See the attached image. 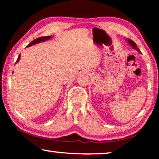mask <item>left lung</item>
<instances>
[{
    "mask_svg": "<svg viewBox=\"0 0 159 159\" xmlns=\"http://www.w3.org/2000/svg\"><path fill=\"white\" fill-rule=\"evenodd\" d=\"M127 41H128V43H129V45H130L133 48V49H135V50H138L139 52H140V50H139V48H138V47H137L136 43H134L133 41H132V40H130V39H127Z\"/></svg>",
    "mask_w": 159,
    "mask_h": 159,
    "instance_id": "1",
    "label": "left lung"
}]
</instances>
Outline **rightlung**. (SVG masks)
Returning a JSON list of instances; mask_svg holds the SVG:
<instances>
[{
    "instance_id": "1",
    "label": "right lung",
    "mask_w": 159,
    "mask_h": 159,
    "mask_svg": "<svg viewBox=\"0 0 159 159\" xmlns=\"http://www.w3.org/2000/svg\"><path fill=\"white\" fill-rule=\"evenodd\" d=\"M51 38H52V36H43V37H40V38H38V39H35V40H34L33 41H31L30 43H29L27 46L26 47H29V46H31V45H35V44H36V43H41V42H42V41H48V40H49V39H50ZM20 55H19V57H18V58H17V61H16V63L17 62H18L19 61H20Z\"/></svg>"
}]
</instances>
